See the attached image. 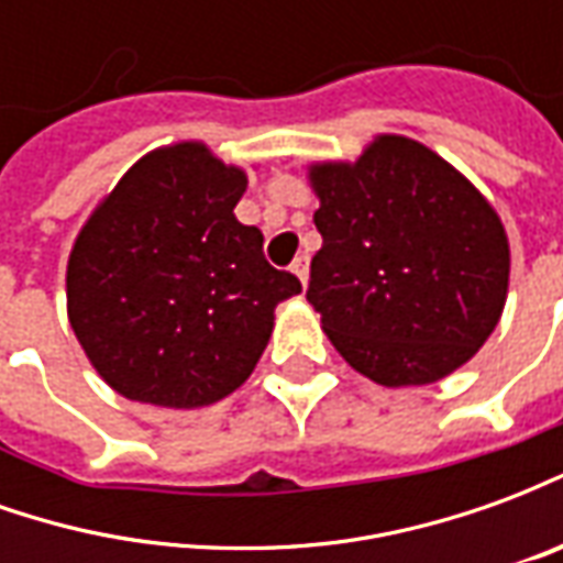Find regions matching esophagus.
Instances as JSON below:
<instances>
[{
    "label": "esophagus",
    "instance_id": "obj_1",
    "mask_svg": "<svg viewBox=\"0 0 563 563\" xmlns=\"http://www.w3.org/2000/svg\"><path fill=\"white\" fill-rule=\"evenodd\" d=\"M292 274L307 286V277H310V258H307V256L295 258V262H292Z\"/></svg>",
    "mask_w": 563,
    "mask_h": 563
}]
</instances>
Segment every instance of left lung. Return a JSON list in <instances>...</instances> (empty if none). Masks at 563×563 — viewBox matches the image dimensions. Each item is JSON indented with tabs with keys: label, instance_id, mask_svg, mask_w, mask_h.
<instances>
[{
	"label": "left lung",
	"instance_id": "1",
	"mask_svg": "<svg viewBox=\"0 0 563 563\" xmlns=\"http://www.w3.org/2000/svg\"><path fill=\"white\" fill-rule=\"evenodd\" d=\"M322 246L307 301L346 365L386 389L467 365L500 322L507 229L434 150L377 135L355 162H310Z\"/></svg>",
	"mask_w": 563,
	"mask_h": 563
}]
</instances>
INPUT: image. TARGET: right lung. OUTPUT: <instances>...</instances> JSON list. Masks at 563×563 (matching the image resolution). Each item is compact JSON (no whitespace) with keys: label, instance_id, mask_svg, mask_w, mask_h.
<instances>
[{"label":"right lung","instance_id":"right-lung-1","mask_svg":"<svg viewBox=\"0 0 563 563\" xmlns=\"http://www.w3.org/2000/svg\"><path fill=\"white\" fill-rule=\"evenodd\" d=\"M246 172L201 141L150 150L96 205L66 268L68 322L129 401L196 410L244 383L301 292L234 217Z\"/></svg>","mask_w":563,"mask_h":563}]
</instances>
